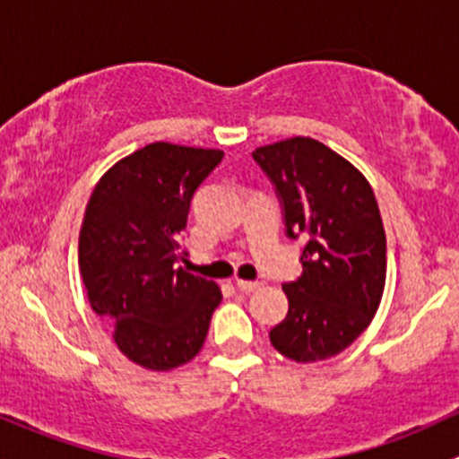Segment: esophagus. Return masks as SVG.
<instances>
[{"label":"esophagus","instance_id":"1","mask_svg":"<svg viewBox=\"0 0 459 459\" xmlns=\"http://www.w3.org/2000/svg\"><path fill=\"white\" fill-rule=\"evenodd\" d=\"M235 286H238L242 292H253V290H257L262 283H259V281H246V279H238V281H235Z\"/></svg>","mask_w":459,"mask_h":459}]
</instances>
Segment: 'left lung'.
Here are the masks:
<instances>
[{
	"instance_id": "obj_1",
	"label": "left lung",
	"mask_w": 459,
	"mask_h": 459,
	"mask_svg": "<svg viewBox=\"0 0 459 459\" xmlns=\"http://www.w3.org/2000/svg\"><path fill=\"white\" fill-rule=\"evenodd\" d=\"M273 182L290 239H303V273L283 283L288 315L270 343L297 363L341 354L378 310L387 242L363 173L312 138H288L253 152Z\"/></svg>"
}]
</instances>
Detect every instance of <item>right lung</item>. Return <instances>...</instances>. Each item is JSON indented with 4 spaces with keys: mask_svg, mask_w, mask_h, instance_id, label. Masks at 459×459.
<instances>
[{
    "mask_svg": "<svg viewBox=\"0 0 459 459\" xmlns=\"http://www.w3.org/2000/svg\"><path fill=\"white\" fill-rule=\"evenodd\" d=\"M224 152L153 143L123 158L91 191L79 235V268L91 310L112 325L136 365L167 371L202 350L221 292L195 277L182 230L202 182Z\"/></svg>",
    "mask_w": 459,
    "mask_h": 459,
    "instance_id": "1",
    "label": "right lung"
}]
</instances>
